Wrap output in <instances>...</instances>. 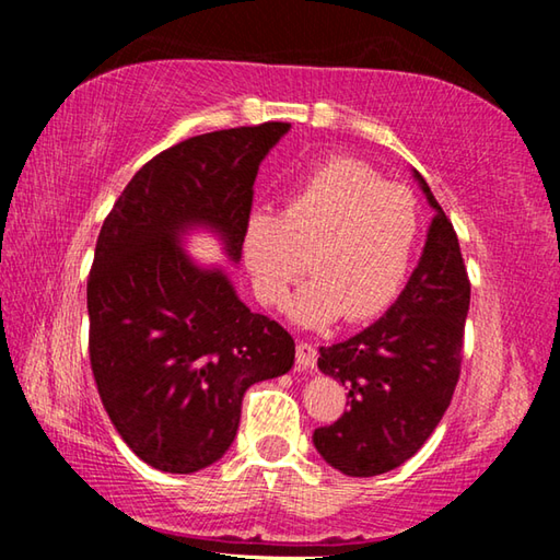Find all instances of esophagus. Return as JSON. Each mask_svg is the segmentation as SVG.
<instances>
[{
    "label": "esophagus",
    "instance_id": "34e87169",
    "mask_svg": "<svg viewBox=\"0 0 560 560\" xmlns=\"http://www.w3.org/2000/svg\"><path fill=\"white\" fill-rule=\"evenodd\" d=\"M316 348L306 343V340H299L296 343V365L299 371H314L316 368Z\"/></svg>",
    "mask_w": 560,
    "mask_h": 560
}]
</instances>
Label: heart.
Here are the masks:
<instances>
[{"label": "heart", "mask_w": 560, "mask_h": 560, "mask_svg": "<svg viewBox=\"0 0 560 560\" xmlns=\"http://www.w3.org/2000/svg\"><path fill=\"white\" fill-rule=\"evenodd\" d=\"M420 234V210L402 185L383 183L371 165L328 158L296 179L279 214L254 212L242 249L257 296L281 306L308 269L291 316L320 328L381 316L400 296Z\"/></svg>", "instance_id": "heart-1"}]
</instances>
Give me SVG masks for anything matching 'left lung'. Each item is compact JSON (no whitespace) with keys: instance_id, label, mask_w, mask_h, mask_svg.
Returning a JSON list of instances; mask_svg holds the SVG:
<instances>
[{"instance_id":"obj_1","label":"left lung","mask_w":560,"mask_h":560,"mask_svg":"<svg viewBox=\"0 0 560 560\" xmlns=\"http://www.w3.org/2000/svg\"><path fill=\"white\" fill-rule=\"evenodd\" d=\"M415 179L438 214L410 281L373 326L318 348L320 373L346 385L348 410L318 428L314 444L348 477H375L410 459L447 412L459 381L471 283L457 232L417 170Z\"/></svg>"}]
</instances>
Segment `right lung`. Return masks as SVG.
Returning <instances> with one entry per match:
<instances>
[{"label":"right lung","instance_id":"1","mask_svg":"<svg viewBox=\"0 0 560 560\" xmlns=\"http://www.w3.org/2000/svg\"><path fill=\"white\" fill-rule=\"evenodd\" d=\"M289 122L214 130L163 150L132 175L101 226L89 273V355L101 402L150 467L192 474L230 450L242 397L291 371L293 338L252 314L222 269L179 242L192 226L242 257L261 160Z\"/></svg>","mask_w":560,"mask_h":560}]
</instances>
